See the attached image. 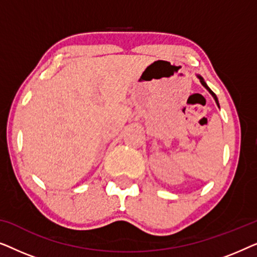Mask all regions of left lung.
Returning a JSON list of instances; mask_svg holds the SVG:
<instances>
[{"instance_id":"8db88e82","label":"left lung","mask_w":257,"mask_h":257,"mask_svg":"<svg viewBox=\"0 0 257 257\" xmlns=\"http://www.w3.org/2000/svg\"><path fill=\"white\" fill-rule=\"evenodd\" d=\"M198 77H199V79H200V82H201V84H202V85H203V86H205V87H206V89H207V90H208V91H209V92H210V93H212V96H213V97H214V99H215V101H216V104H217V105H219V101H217V98H216V94H215V93H214V92H213V91H212V90H210V89H209V87H208V86H207V84H206V82H205V80H203V78H202V77H200V76H198Z\"/></svg>"}]
</instances>
